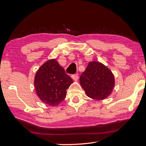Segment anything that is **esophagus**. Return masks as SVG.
<instances>
[{
    "mask_svg": "<svg viewBox=\"0 0 146 146\" xmlns=\"http://www.w3.org/2000/svg\"><path fill=\"white\" fill-rule=\"evenodd\" d=\"M71 78H73V80L77 81L78 79V74H75V75H73L72 76H71Z\"/></svg>",
    "mask_w": 146,
    "mask_h": 146,
    "instance_id": "obj_1",
    "label": "esophagus"
}]
</instances>
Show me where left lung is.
I'll return each instance as SVG.
<instances>
[{
    "mask_svg": "<svg viewBox=\"0 0 146 146\" xmlns=\"http://www.w3.org/2000/svg\"><path fill=\"white\" fill-rule=\"evenodd\" d=\"M80 83L88 97L102 100L111 94L115 83V76L104 64L91 61L80 76Z\"/></svg>",
    "mask_w": 146,
    "mask_h": 146,
    "instance_id": "8db88e82",
    "label": "left lung"
}]
</instances>
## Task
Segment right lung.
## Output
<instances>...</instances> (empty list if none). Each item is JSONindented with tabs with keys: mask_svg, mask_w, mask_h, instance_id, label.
Here are the masks:
<instances>
[{
	"mask_svg": "<svg viewBox=\"0 0 146 146\" xmlns=\"http://www.w3.org/2000/svg\"><path fill=\"white\" fill-rule=\"evenodd\" d=\"M73 82L55 58L44 62L34 79L36 95L43 103L50 106H57L62 102L66 97V90Z\"/></svg>",
	"mask_w": 146,
	"mask_h": 146,
	"instance_id": "add662e5",
	"label": "right lung"
}]
</instances>
